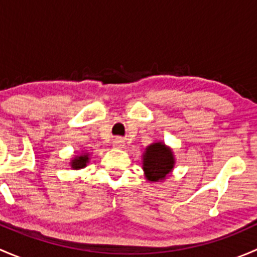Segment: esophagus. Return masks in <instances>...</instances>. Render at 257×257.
<instances>
[{
	"instance_id": "obj_1",
	"label": "esophagus",
	"mask_w": 257,
	"mask_h": 257,
	"mask_svg": "<svg viewBox=\"0 0 257 257\" xmlns=\"http://www.w3.org/2000/svg\"><path fill=\"white\" fill-rule=\"evenodd\" d=\"M124 145H125V142L121 138H115L113 141V148H115V149H121V148H124Z\"/></svg>"
}]
</instances>
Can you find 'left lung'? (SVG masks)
Instances as JSON below:
<instances>
[{
    "instance_id": "obj_1",
    "label": "left lung",
    "mask_w": 257,
    "mask_h": 257,
    "mask_svg": "<svg viewBox=\"0 0 257 257\" xmlns=\"http://www.w3.org/2000/svg\"><path fill=\"white\" fill-rule=\"evenodd\" d=\"M145 177L150 181L162 180L172 172L174 158L169 148L162 143H154L147 148L143 157Z\"/></svg>"
}]
</instances>
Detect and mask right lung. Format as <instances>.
<instances>
[{
	"label": "right lung",
	"instance_id": "add662e5",
	"mask_svg": "<svg viewBox=\"0 0 257 257\" xmlns=\"http://www.w3.org/2000/svg\"><path fill=\"white\" fill-rule=\"evenodd\" d=\"M88 163V155H80L77 157L76 159L72 162V168L73 169H80V168H84Z\"/></svg>",
	"mask_w": 257,
	"mask_h": 257
}]
</instances>
